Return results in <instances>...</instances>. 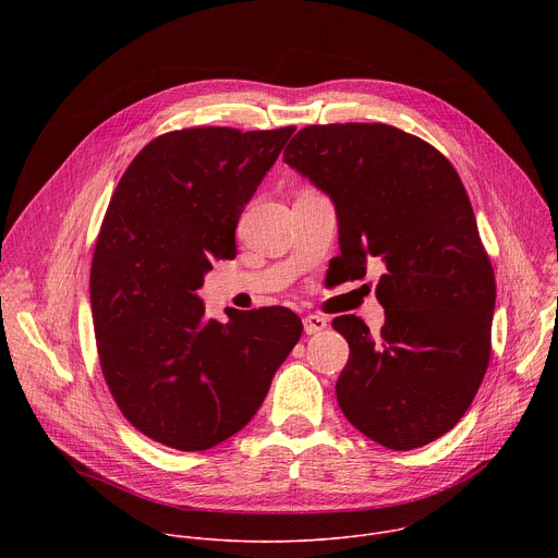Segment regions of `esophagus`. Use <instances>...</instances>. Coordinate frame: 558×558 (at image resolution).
Instances as JSON below:
<instances>
[{
	"label": "esophagus",
	"mask_w": 558,
	"mask_h": 558,
	"mask_svg": "<svg viewBox=\"0 0 558 558\" xmlns=\"http://www.w3.org/2000/svg\"><path fill=\"white\" fill-rule=\"evenodd\" d=\"M302 325H304V333L306 336H315V333H320V331H325L327 329V320L323 315H304V320H302Z\"/></svg>",
	"instance_id": "34e87169"
}]
</instances>
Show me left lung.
<instances>
[{
	"label": "left lung",
	"mask_w": 558,
	"mask_h": 558,
	"mask_svg": "<svg viewBox=\"0 0 558 558\" xmlns=\"http://www.w3.org/2000/svg\"><path fill=\"white\" fill-rule=\"evenodd\" d=\"M284 163L336 203L342 278L384 265L379 333L357 315L333 320L351 349L336 384L344 417L390 450L435 441L472 404L493 351L495 269L457 170L386 123L306 125Z\"/></svg>",
	"instance_id": "obj_1"
}]
</instances>
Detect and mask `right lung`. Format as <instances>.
Here are the masks:
<instances>
[{
  "mask_svg": "<svg viewBox=\"0 0 558 558\" xmlns=\"http://www.w3.org/2000/svg\"><path fill=\"white\" fill-rule=\"evenodd\" d=\"M293 132H166L110 198L90 269L99 364L123 417L168 448L207 450L245 428L302 336L284 306L222 325L196 295L211 260L235 256L238 218Z\"/></svg>",
  "mask_w": 558,
  "mask_h": 558,
  "instance_id": "add662e5",
  "label": "right lung"
}]
</instances>
